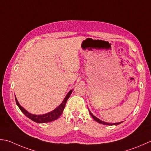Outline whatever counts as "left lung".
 I'll use <instances>...</instances> for the list:
<instances>
[{
    "mask_svg": "<svg viewBox=\"0 0 151 151\" xmlns=\"http://www.w3.org/2000/svg\"><path fill=\"white\" fill-rule=\"evenodd\" d=\"M88 110H89V109H88ZM89 113H90V115L91 116H92V118L93 119L95 120L96 122H99V123H100V124H103V125H110V126H111V125H119V124H120V123H122V122H119V123H108V122H103V121H102V120H101L100 119H99L98 118H97V117H96L95 116H94V115L91 113V111L89 110Z\"/></svg>",
    "mask_w": 151,
    "mask_h": 151,
    "instance_id": "8db88e82",
    "label": "left lung"
}]
</instances>
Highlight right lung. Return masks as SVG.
<instances>
[{
    "mask_svg": "<svg viewBox=\"0 0 151 151\" xmlns=\"http://www.w3.org/2000/svg\"><path fill=\"white\" fill-rule=\"evenodd\" d=\"M72 91H73V90H70L69 91V93L67 94V96L65 97L63 101H62L61 104L59 105L57 108H55L54 111L50 112L48 113L42 114V115L32 114L30 113H29L27 111H26L24 108L19 105V103H18V101H17L16 96H15V99H16V104L17 106H18V107L19 108L20 110L22 111V113L24 114L26 116H27L29 119H31V120L37 123H46V122H52V121H54L56 119H58V118L61 116L64 110L65 107L67 100L70 97V94H71Z\"/></svg>",
    "mask_w": 151,
    "mask_h": 151,
    "instance_id": "1",
    "label": "right lung"
}]
</instances>
